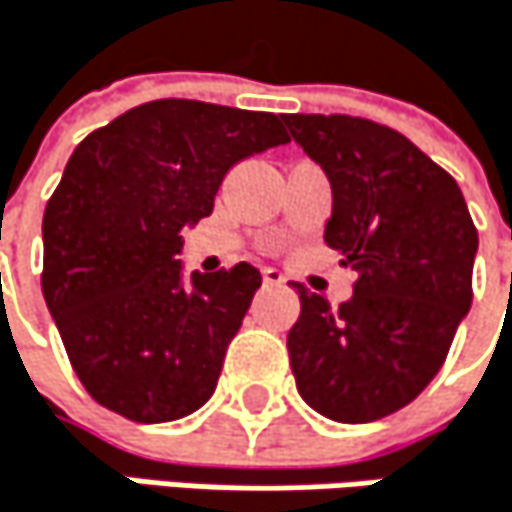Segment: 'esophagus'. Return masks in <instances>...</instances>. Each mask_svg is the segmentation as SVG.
<instances>
[{
	"mask_svg": "<svg viewBox=\"0 0 512 512\" xmlns=\"http://www.w3.org/2000/svg\"><path fill=\"white\" fill-rule=\"evenodd\" d=\"M264 285H267V288H279V285H285V276H282L279 270L267 267V270H264Z\"/></svg>",
	"mask_w": 512,
	"mask_h": 512,
	"instance_id": "esophagus-1",
	"label": "esophagus"
}]
</instances>
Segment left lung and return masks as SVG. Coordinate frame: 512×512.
Here are the masks:
<instances>
[{
    "mask_svg": "<svg viewBox=\"0 0 512 512\" xmlns=\"http://www.w3.org/2000/svg\"><path fill=\"white\" fill-rule=\"evenodd\" d=\"M334 191L324 242L358 273L337 309L300 294L288 358L306 404L346 425L416 400L473 300L477 227L455 178L407 136L352 115H282Z\"/></svg>",
    "mask_w": 512,
    "mask_h": 512,
    "instance_id": "1",
    "label": "left lung"
}]
</instances>
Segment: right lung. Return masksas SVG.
<instances>
[{
	"instance_id": "add662e5",
	"label": "right lung",
	"mask_w": 512,
	"mask_h": 512,
	"mask_svg": "<svg viewBox=\"0 0 512 512\" xmlns=\"http://www.w3.org/2000/svg\"><path fill=\"white\" fill-rule=\"evenodd\" d=\"M285 142L273 112L154 99L75 148L42 221V294L96 404L157 425L212 397L261 273L185 285L181 230L212 215L233 163Z\"/></svg>"
}]
</instances>
